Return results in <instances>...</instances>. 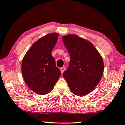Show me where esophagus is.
I'll return each instance as SVG.
<instances>
[{"instance_id":"esophagus-1","label":"esophagus","mask_w":125,"mask_h":125,"mask_svg":"<svg viewBox=\"0 0 125 125\" xmlns=\"http://www.w3.org/2000/svg\"><path fill=\"white\" fill-rule=\"evenodd\" d=\"M60 70H61V73H62V74H63V72H64V70H66V67H64V66H63V67H61V69H60Z\"/></svg>"}]
</instances>
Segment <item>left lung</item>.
Returning <instances> with one entry per match:
<instances>
[{
	"mask_svg": "<svg viewBox=\"0 0 125 125\" xmlns=\"http://www.w3.org/2000/svg\"><path fill=\"white\" fill-rule=\"evenodd\" d=\"M62 39L70 56L69 67L63 75L73 94L85 96L100 82L103 73V61L89 41L74 34H68Z\"/></svg>",
	"mask_w": 125,
	"mask_h": 125,
	"instance_id": "obj_1",
	"label": "left lung"
}]
</instances>
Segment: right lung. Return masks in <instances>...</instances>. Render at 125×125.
I'll return each instance as SVG.
<instances>
[{"mask_svg":"<svg viewBox=\"0 0 125 125\" xmlns=\"http://www.w3.org/2000/svg\"><path fill=\"white\" fill-rule=\"evenodd\" d=\"M58 37L56 33L41 37L31 45L23 58V78L30 89L40 95L50 93L61 76V71L51 55Z\"/></svg>","mask_w":125,"mask_h":125,"instance_id":"add662e5","label":"right lung"}]
</instances>
